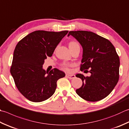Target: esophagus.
Returning a JSON list of instances; mask_svg holds the SVG:
<instances>
[{
	"mask_svg": "<svg viewBox=\"0 0 129 129\" xmlns=\"http://www.w3.org/2000/svg\"><path fill=\"white\" fill-rule=\"evenodd\" d=\"M66 77H67L68 78H69V79H73V78H74L75 77V75H74V74H66Z\"/></svg>",
	"mask_w": 129,
	"mask_h": 129,
	"instance_id": "obj_1",
	"label": "esophagus"
}]
</instances>
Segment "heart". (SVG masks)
I'll list each match as a JSON object with an SVG mask.
<instances>
[{
  "instance_id": "b5f03b06",
  "label": "heart",
  "mask_w": 129,
  "mask_h": 129,
  "mask_svg": "<svg viewBox=\"0 0 129 129\" xmlns=\"http://www.w3.org/2000/svg\"><path fill=\"white\" fill-rule=\"evenodd\" d=\"M74 45H78V43H77V42H75V41H72V42H70L69 43V46H74ZM62 65V68H64V69L65 70H69V67L70 66H71V64H69V63H68V62H65V63H64V64H63Z\"/></svg>"
}]
</instances>
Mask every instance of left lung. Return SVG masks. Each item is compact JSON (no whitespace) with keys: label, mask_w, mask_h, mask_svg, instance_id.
I'll return each mask as SVG.
<instances>
[{"label":"left lung","mask_w":129,"mask_h":129,"mask_svg":"<svg viewBox=\"0 0 129 129\" xmlns=\"http://www.w3.org/2000/svg\"><path fill=\"white\" fill-rule=\"evenodd\" d=\"M83 48L80 70L90 69V75L82 79V86L76 93L83 99L95 102L106 97L112 91L119 78L120 59L113 45L109 40L94 32L86 31H70Z\"/></svg>","instance_id":"1"}]
</instances>
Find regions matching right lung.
I'll use <instances>...</instances> for the list:
<instances>
[{
  "mask_svg": "<svg viewBox=\"0 0 129 129\" xmlns=\"http://www.w3.org/2000/svg\"><path fill=\"white\" fill-rule=\"evenodd\" d=\"M68 32L36 31L16 45L11 73L18 89L27 99L34 102L47 100L55 93L57 80L65 77L64 72L56 68L49 73L42 66Z\"/></svg>",
  "mask_w": 129,
  "mask_h": 129,
  "instance_id": "add662e5",
  "label": "right lung"
}]
</instances>
